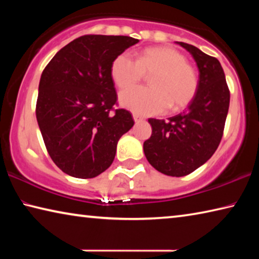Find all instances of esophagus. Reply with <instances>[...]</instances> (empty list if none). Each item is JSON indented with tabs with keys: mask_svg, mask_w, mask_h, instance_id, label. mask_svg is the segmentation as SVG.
Instances as JSON below:
<instances>
[{
	"mask_svg": "<svg viewBox=\"0 0 259 259\" xmlns=\"http://www.w3.org/2000/svg\"><path fill=\"white\" fill-rule=\"evenodd\" d=\"M134 120L135 122H142L144 121V117L142 115H139V114H134Z\"/></svg>",
	"mask_w": 259,
	"mask_h": 259,
	"instance_id": "34e87169",
	"label": "esophagus"
}]
</instances>
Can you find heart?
Segmentation results:
<instances>
[{
  "label": "heart",
  "mask_w": 259,
  "mask_h": 259,
  "mask_svg": "<svg viewBox=\"0 0 259 259\" xmlns=\"http://www.w3.org/2000/svg\"><path fill=\"white\" fill-rule=\"evenodd\" d=\"M152 75V88H132L120 94V103L139 114H159L170 107L188 106L199 89L195 68L181 51L170 47H152L140 52L137 60L123 52L113 60L111 76L119 89H127Z\"/></svg>",
  "instance_id": "heart-1"
}]
</instances>
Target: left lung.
<instances>
[{"label":"left lung","mask_w":259,"mask_h":259,"mask_svg":"<svg viewBox=\"0 0 259 259\" xmlns=\"http://www.w3.org/2000/svg\"><path fill=\"white\" fill-rule=\"evenodd\" d=\"M178 45L190 51L198 65V93L183 113L168 120L148 119L152 135L144 142L151 165L172 177L186 176L212 156L230 106V89L219 60L192 45Z\"/></svg>","instance_id":"left-lung-1"}]
</instances>
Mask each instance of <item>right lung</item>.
Here are the masks:
<instances>
[{"label":"right lung","mask_w":259,"mask_h":259,"mask_svg":"<svg viewBox=\"0 0 259 259\" xmlns=\"http://www.w3.org/2000/svg\"><path fill=\"white\" fill-rule=\"evenodd\" d=\"M138 42L122 35H83L43 69L36 120L52 161L69 176L87 179L104 172L121 136L133 128L131 113L115 108L111 66Z\"/></svg>","instance_id":"add662e5"}]
</instances>
